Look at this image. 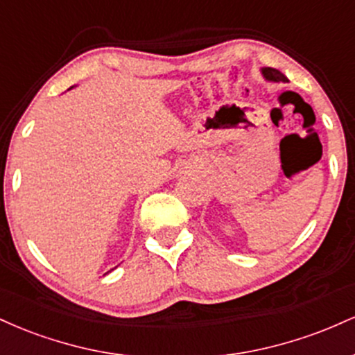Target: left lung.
I'll list each match as a JSON object with an SVG mask.
<instances>
[{
  "label": "left lung",
  "instance_id": "1",
  "mask_svg": "<svg viewBox=\"0 0 355 355\" xmlns=\"http://www.w3.org/2000/svg\"><path fill=\"white\" fill-rule=\"evenodd\" d=\"M262 73L263 76L270 81H287V76L279 70H275V68H262Z\"/></svg>",
  "mask_w": 355,
  "mask_h": 355
}]
</instances>
